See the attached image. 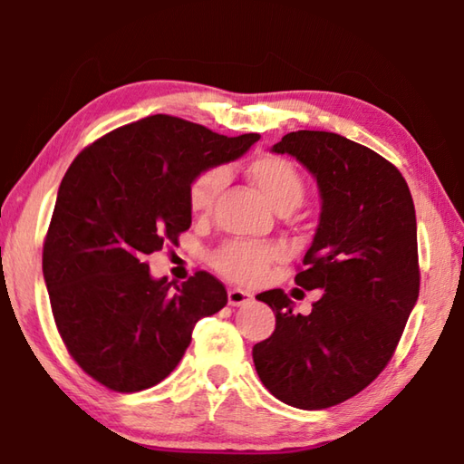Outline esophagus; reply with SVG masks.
<instances>
[{
    "label": "esophagus",
    "mask_w": 464,
    "mask_h": 464,
    "mask_svg": "<svg viewBox=\"0 0 464 464\" xmlns=\"http://www.w3.org/2000/svg\"><path fill=\"white\" fill-rule=\"evenodd\" d=\"M227 298H229L231 307H241V304H247L251 298H254V295L247 293V290H241V288H229Z\"/></svg>",
    "instance_id": "1"
}]
</instances>
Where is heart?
<instances>
[{
	"mask_svg": "<svg viewBox=\"0 0 464 464\" xmlns=\"http://www.w3.org/2000/svg\"><path fill=\"white\" fill-rule=\"evenodd\" d=\"M247 178L254 184L270 207L278 213L295 210L304 196L303 178L296 168L285 157L262 155L247 166ZM225 184V171L210 168L192 179L188 188V204L194 215H208ZM280 257V249L274 246H260L249 241H231L218 247L210 256L213 268L225 278L239 285H256L260 282L268 266Z\"/></svg>",
	"mask_w": 464,
	"mask_h": 464,
	"instance_id": "b5f03b06",
	"label": "heart"
}]
</instances>
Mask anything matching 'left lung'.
Masks as SVG:
<instances>
[{"mask_svg":"<svg viewBox=\"0 0 464 464\" xmlns=\"http://www.w3.org/2000/svg\"><path fill=\"white\" fill-rule=\"evenodd\" d=\"M270 151L295 157L317 182L319 223L295 282L324 295L309 315H295L280 288L257 295L276 329L251 356L282 403L325 410L381 374L418 303L413 198L392 163L335 132H288Z\"/></svg>","mask_w":464,"mask_h":464,"instance_id":"obj_1","label":"left lung"}]
</instances>
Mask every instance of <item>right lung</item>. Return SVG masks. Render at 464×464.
Here are the masks:
<instances>
[{
  "label": "right lung",
  "mask_w": 464,
  "mask_h": 464,
  "mask_svg": "<svg viewBox=\"0 0 464 464\" xmlns=\"http://www.w3.org/2000/svg\"><path fill=\"white\" fill-rule=\"evenodd\" d=\"M257 139L153 114L108 132L69 166L43 276L69 354L104 387L135 392L161 382L190 345L196 321L227 304L225 286L208 272L178 286L153 278L145 257L176 246L190 227L192 179L239 160Z\"/></svg>",
  "instance_id": "obj_1"
}]
</instances>
